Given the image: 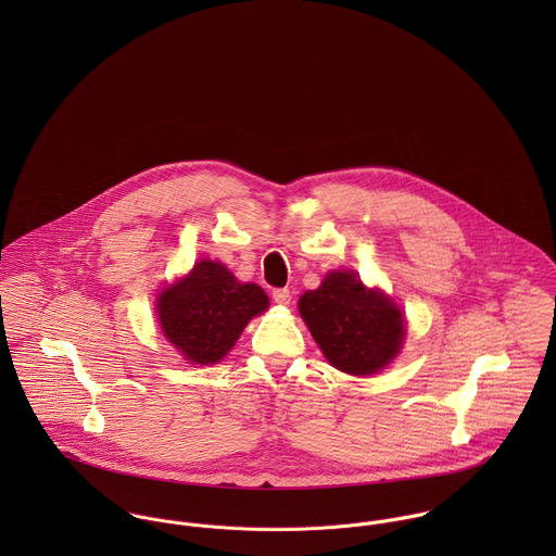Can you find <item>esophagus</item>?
<instances>
[{"label":"esophagus","instance_id":"1","mask_svg":"<svg viewBox=\"0 0 556 556\" xmlns=\"http://www.w3.org/2000/svg\"><path fill=\"white\" fill-rule=\"evenodd\" d=\"M271 298H274V302L280 304V306H289V304H291V291H289V289H274Z\"/></svg>","mask_w":556,"mask_h":556}]
</instances>
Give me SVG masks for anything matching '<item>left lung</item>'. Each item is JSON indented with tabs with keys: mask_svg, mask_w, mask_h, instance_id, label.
I'll list each match as a JSON object with an SVG mask.
<instances>
[{
	"mask_svg": "<svg viewBox=\"0 0 556 556\" xmlns=\"http://www.w3.org/2000/svg\"><path fill=\"white\" fill-rule=\"evenodd\" d=\"M298 308L327 362L346 375H375L402 349L404 315L383 291L364 287L355 271H329Z\"/></svg>",
	"mask_w": 556,
	"mask_h": 556,
	"instance_id": "left-lung-1",
	"label": "left lung"
}]
</instances>
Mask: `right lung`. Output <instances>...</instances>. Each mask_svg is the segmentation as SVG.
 <instances>
[{
    "label": "right lung",
    "instance_id": "add662e5",
    "mask_svg": "<svg viewBox=\"0 0 556 556\" xmlns=\"http://www.w3.org/2000/svg\"><path fill=\"white\" fill-rule=\"evenodd\" d=\"M267 306L258 285L239 282L223 263L203 258L160 293L156 313L168 342L190 364L207 366L220 362Z\"/></svg>",
    "mask_w": 556,
    "mask_h": 556
}]
</instances>
